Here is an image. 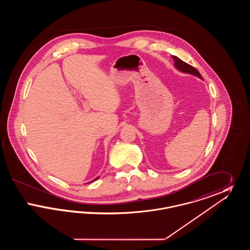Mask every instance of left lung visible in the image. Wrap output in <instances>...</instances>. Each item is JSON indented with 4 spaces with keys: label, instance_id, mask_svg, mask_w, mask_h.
Listing matches in <instances>:
<instances>
[{
    "label": "left lung",
    "instance_id": "obj_1",
    "mask_svg": "<svg viewBox=\"0 0 250 250\" xmlns=\"http://www.w3.org/2000/svg\"><path fill=\"white\" fill-rule=\"evenodd\" d=\"M172 58L174 60V66L176 67V69H178L179 71L191 74L193 76H196V77H198L200 79H202L200 72L198 71L195 67L191 66L190 64L185 62L184 61L179 59L178 57H176V56H172Z\"/></svg>",
    "mask_w": 250,
    "mask_h": 250
}]
</instances>
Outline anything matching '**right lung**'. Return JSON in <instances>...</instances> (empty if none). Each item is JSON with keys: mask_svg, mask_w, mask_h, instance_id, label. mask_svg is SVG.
I'll return each mask as SVG.
<instances>
[{"mask_svg": "<svg viewBox=\"0 0 250 250\" xmlns=\"http://www.w3.org/2000/svg\"><path fill=\"white\" fill-rule=\"evenodd\" d=\"M97 179H99V176H98V177H96V178H95V180H93V181H95V180H97ZM93 181H92V182H93ZM90 183H91V182H90Z\"/></svg>", "mask_w": 250, "mask_h": 250, "instance_id": "1", "label": "right lung"}]
</instances>
